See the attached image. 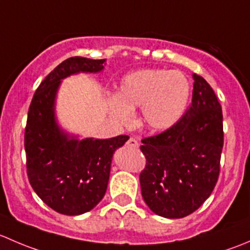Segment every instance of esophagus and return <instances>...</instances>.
<instances>
[{"label":"esophagus","instance_id":"34e87169","mask_svg":"<svg viewBox=\"0 0 250 250\" xmlns=\"http://www.w3.org/2000/svg\"><path fill=\"white\" fill-rule=\"evenodd\" d=\"M138 140L135 139V138H129L127 141V146H129V147H133V148H137L138 147Z\"/></svg>","mask_w":250,"mask_h":250}]
</instances>
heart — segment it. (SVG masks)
I'll use <instances>...</instances> for the list:
<instances>
[{
	"label": "heart",
	"instance_id": "heart-1",
	"mask_svg": "<svg viewBox=\"0 0 250 250\" xmlns=\"http://www.w3.org/2000/svg\"><path fill=\"white\" fill-rule=\"evenodd\" d=\"M190 94V82L183 72L143 69L122 78L117 95L110 100V110L118 122L129 125L132 110L141 107V125L165 132L183 118Z\"/></svg>",
	"mask_w": 250,
	"mask_h": 250
}]
</instances>
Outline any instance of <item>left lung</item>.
Masks as SVG:
<instances>
[{
	"mask_svg": "<svg viewBox=\"0 0 250 250\" xmlns=\"http://www.w3.org/2000/svg\"><path fill=\"white\" fill-rule=\"evenodd\" d=\"M192 103L178 125L144 138L146 158L141 195L160 216L179 219L197 210L210 196L220 173L223 111L213 88L193 75Z\"/></svg>",
	"mask_w": 250,
	"mask_h": 250,
	"instance_id": "left-lung-1",
	"label": "left lung"
}]
</instances>
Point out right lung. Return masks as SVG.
<instances>
[{
  "label": "right lung",
  "mask_w": 250,
  "mask_h": 250,
  "mask_svg": "<svg viewBox=\"0 0 250 250\" xmlns=\"http://www.w3.org/2000/svg\"><path fill=\"white\" fill-rule=\"evenodd\" d=\"M105 59L72 57L47 75L35 92L25 127L26 173L30 185L53 210L80 215L104 197L111 160L129 137L67 139L54 120V99L60 80L76 72H98Z\"/></svg>",
  "instance_id": "obj_1"
}]
</instances>
